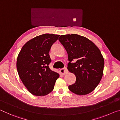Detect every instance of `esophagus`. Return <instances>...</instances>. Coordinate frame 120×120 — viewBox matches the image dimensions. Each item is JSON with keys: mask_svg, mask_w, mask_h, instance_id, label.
Returning <instances> with one entry per match:
<instances>
[{"mask_svg": "<svg viewBox=\"0 0 120 120\" xmlns=\"http://www.w3.org/2000/svg\"><path fill=\"white\" fill-rule=\"evenodd\" d=\"M68 72V71L67 69V68H63V69H61L60 70V73L61 74H62L63 75L67 74Z\"/></svg>", "mask_w": 120, "mask_h": 120, "instance_id": "obj_1", "label": "esophagus"}]
</instances>
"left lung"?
<instances>
[{
    "mask_svg": "<svg viewBox=\"0 0 120 120\" xmlns=\"http://www.w3.org/2000/svg\"><path fill=\"white\" fill-rule=\"evenodd\" d=\"M68 55V69L76 77L69 86L74 94L85 95L93 92L103 75L104 60L98 47L88 38L77 34L62 35L59 38ZM74 60V63L71 62Z\"/></svg>",
    "mask_w": 120,
    "mask_h": 120,
    "instance_id": "obj_1",
    "label": "left lung"
}]
</instances>
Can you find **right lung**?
Here are the masks:
<instances>
[{"label":"right lung","mask_w":120,"mask_h":120,"mask_svg":"<svg viewBox=\"0 0 120 120\" xmlns=\"http://www.w3.org/2000/svg\"><path fill=\"white\" fill-rule=\"evenodd\" d=\"M60 35L44 34L27 41L17 56L16 67L19 77L30 93L43 96L53 90L59 74L53 71L49 51Z\"/></svg>","instance_id":"add662e5"}]
</instances>
